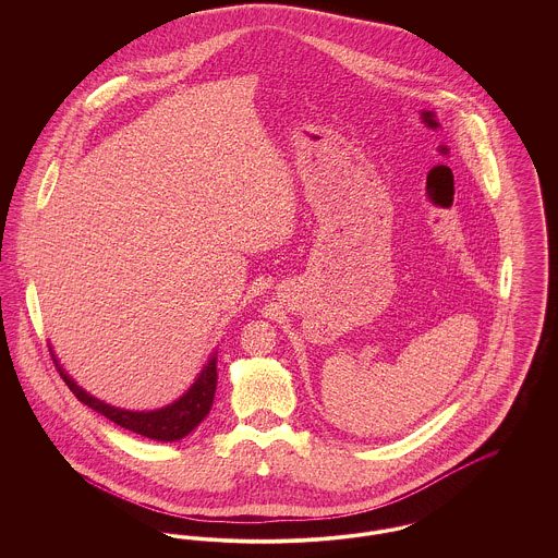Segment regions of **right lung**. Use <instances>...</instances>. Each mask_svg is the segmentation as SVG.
<instances>
[{"instance_id":"obj_1","label":"right lung","mask_w":558,"mask_h":558,"mask_svg":"<svg viewBox=\"0 0 558 558\" xmlns=\"http://www.w3.org/2000/svg\"><path fill=\"white\" fill-rule=\"evenodd\" d=\"M53 361L60 376L69 385V389L85 405L107 416L109 421L118 423L120 427L159 442H173L189 436L208 416L215 391H217V352L210 354L208 363L202 367L195 383L180 398L157 410H126V408H118L102 399L94 398L73 380V376L60 365L56 354H53Z\"/></svg>"}]
</instances>
